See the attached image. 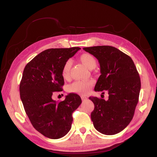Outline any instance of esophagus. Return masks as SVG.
Instances as JSON below:
<instances>
[{
  "instance_id": "esophagus-1",
  "label": "esophagus",
  "mask_w": 157,
  "mask_h": 157,
  "mask_svg": "<svg viewBox=\"0 0 157 157\" xmlns=\"http://www.w3.org/2000/svg\"><path fill=\"white\" fill-rule=\"evenodd\" d=\"M81 99H82V101H85V100H86V99H87V98L86 97H84V96H82Z\"/></svg>"
}]
</instances>
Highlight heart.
Instances as JSON below:
<instances>
[{"label":"heart","instance_id":"obj_1","mask_svg":"<svg viewBox=\"0 0 157 157\" xmlns=\"http://www.w3.org/2000/svg\"><path fill=\"white\" fill-rule=\"evenodd\" d=\"M82 62L90 69L95 68L96 66V60L94 57L90 54H84L80 56ZM72 59H69L65 61L62 68V76L64 78L69 77ZM93 85L92 80H77L70 84L68 87L69 92L80 94H86Z\"/></svg>","mask_w":157,"mask_h":157}]
</instances>
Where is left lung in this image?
I'll return each instance as SVG.
<instances>
[{
	"label": "left lung",
	"mask_w": 157,
	"mask_h": 157,
	"mask_svg": "<svg viewBox=\"0 0 157 157\" xmlns=\"http://www.w3.org/2000/svg\"><path fill=\"white\" fill-rule=\"evenodd\" d=\"M96 58L101 75L94 90L108 92L109 99L90 97L94 104L91 119L103 134H118L129 124L138 103L141 89L139 73L130 56L111 46L83 48ZM104 93V92H103Z\"/></svg>",
	"instance_id": "1"
}]
</instances>
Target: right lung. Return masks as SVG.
I'll return each instance as SVG.
<instances>
[{"instance_id": "obj_1", "label": "right lung", "mask_w": 157, "mask_h": 157, "mask_svg": "<svg viewBox=\"0 0 157 157\" xmlns=\"http://www.w3.org/2000/svg\"><path fill=\"white\" fill-rule=\"evenodd\" d=\"M80 48H50L40 52L23 70L20 84L21 100L32 125L50 139H59L69 132L72 113L81 104L78 94H69L65 100L52 98L55 92L62 91V68L65 61Z\"/></svg>"}]
</instances>
